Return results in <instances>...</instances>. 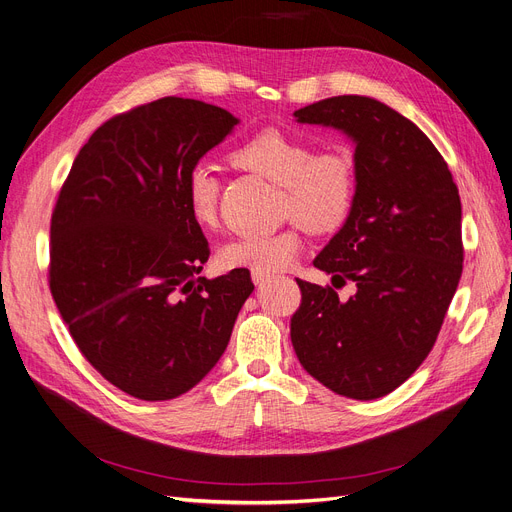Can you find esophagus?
Wrapping results in <instances>:
<instances>
[{"mask_svg":"<svg viewBox=\"0 0 512 512\" xmlns=\"http://www.w3.org/2000/svg\"><path fill=\"white\" fill-rule=\"evenodd\" d=\"M267 279H269V275H264V273H256V271L252 273V281H254L256 285H262V283L267 281Z\"/></svg>","mask_w":512,"mask_h":512,"instance_id":"esophagus-1","label":"esophagus"}]
</instances>
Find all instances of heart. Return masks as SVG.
I'll return each instance as SVG.
<instances>
[{
    "label": "heart",
    "mask_w": 512,
    "mask_h": 512,
    "mask_svg": "<svg viewBox=\"0 0 512 512\" xmlns=\"http://www.w3.org/2000/svg\"><path fill=\"white\" fill-rule=\"evenodd\" d=\"M241 170L281 187V214L313 233L338 231L355 208L357 180L351 159L336 151L313 153L296 136L277 128L260 130L229 155ZM185 199L193 220L214 227L218 220L220 180L208 163H195L185 180ZM300 227L290 224L277 233L241 235L218 250L224 269H248L271 275L283 271L300 252Z\"/></svg>",
    "instance_id": "1"
}]
</instances>
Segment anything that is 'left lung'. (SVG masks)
Returning <instances> with one entry per match:
<instances>
[{
  "mask_svg": "<svg viewBox=\"0 0 512 512\" xmlns=\"http://www.w3.org/2000/svg\"><path fill=\"white\" fill-rule=\"evenodd\" d=\"M300 124L342 130L355 142V208L315 258L332 283L296 279L298 361L330 391L384 397L435 346L462 275V206L447 163L410 119L367 96H332L298 109Z\"/></svg>",
  "mask_w": 512,
  "mask_h": 512,
  "instance_id": "obj_1",
  "label": "left lung"
}]
</instances>
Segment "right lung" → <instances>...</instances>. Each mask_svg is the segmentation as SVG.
Returning <instances> with one entry per match:
<instances>
[{
	"mask_svg": "<svg viewBox=\"0 0 512 512\" xmlns=\"http://www.w3.org/2000/svg\"><path fill=\"white\" fill-rule=\"evenodd\" d=\"M239 119L166 96L105 121L79 149L50 222L56 309L94 370L142 401L180 397L227 349L248 269L199 277L210 248L185 180Z\"/></svg>",
	"mask_w": 512,
	"mask_h": 512,
	"instance_id": "obj_1",
	"label": "right lung"
}]
</instances>
